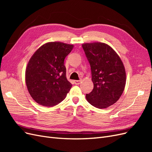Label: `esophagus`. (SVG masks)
<instances>
[{
    "label": "esophagus",
    "instance_id": "1",
    "mask_svg": "<svg viewBox=\"0 0 152 152\" xmlns=\"http://www.w3.org/2000/svg\"><path fill=\"white\" fill-rule=\"evenodd\" d=\"M81 82H82V80H74V83H75V84H76V85H79V84H80V83H81Z\"/></svg>",
    "mask_w": 152,
    "mask_h": 152
}]
</instances>
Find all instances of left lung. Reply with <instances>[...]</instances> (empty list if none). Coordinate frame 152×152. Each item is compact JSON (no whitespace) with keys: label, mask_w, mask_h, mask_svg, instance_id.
<instances>
[{"label":"left lung","mask_w":152,"mask_h":152,"mask_svg":"<svg viewBox=\"0 0 152 152\" xmlns=\"http://www.w3.org/2000/svg\"><path fill=\"white\" fill-rule=\"evenodd\" d=\"M91 65L94 88L86 94V99L98 108H106L115 103L125 88L126 74L118 55L107 44L85 43L82 45Z\"/></svg>","instance_id":"1"}]
</instances>
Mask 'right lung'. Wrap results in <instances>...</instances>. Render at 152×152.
Instances as JSON below:
<instances>
[{"mask_svg":"<svg viewBox=\"0 0 152 152\" xmlns=\"http://www.w3.org/2000/svg\"><path fill=\"white\" fill-rule=\"evenodd\" d=\"M73 48L72 44L50 42L32 55L26 68L25 82L35 102L50 107L66 98L72 84L66 79L64 59Z\"/></svg>","mask_w":152,"mask_h":152,"instance_id":"right-lung-1","label":"right lung"}]
</instances>
